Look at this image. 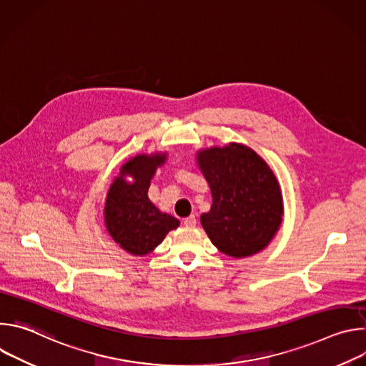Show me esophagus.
I'll return each mask as SVG.
<instances>
[{"instance_id":"esophagus-1","label":"esophagus","mask_w":366,"mask_h":366,"mask_svg":"<svg viewBox=\"0 0 366 366\" xmlns=\"http://www.w3.org/2000/svg\"><path fill=\"white\" fill-rule=\"evenodd\" d=\"M184 224H185L187 227H194V226L197 224V219H195V216H189V217L184 219Z\"/></svg>"}]
</instances>
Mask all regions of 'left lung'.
Listing matches in <instances>:
<instances>
[{
    "label": "left lung",
    "instance_id": "1",
    "mask_svg": "<svg viewBox=\"0 0 366 366\" xmlns=\"http://www.w3.org/2000/svg\"><path fill=\"white\" fill-rule=\"evenodd\" d=\"M197 164L212 189V208L201 224L213 244L232 257L264 250L284 214L280 184L250 147L229 143L197 152Z\"/></svg>",
    "mask_w": 366,
    "mask_h": 366
}]
</instances>
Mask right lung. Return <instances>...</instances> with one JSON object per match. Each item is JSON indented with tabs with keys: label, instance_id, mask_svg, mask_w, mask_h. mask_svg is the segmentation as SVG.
I'll list each match as a JSON object with an SVG mask.
<instances>
[{
	"label": "right lung",
	"instance_id": "add662e5",
	"mask_svg": "<svg viewBox=\"0 0 366 366\" xmlns=\"http://www.w3.org/2000/svg\"><path fill=\"white\" fill-rule=\"evenodd\" d=\"M167 161V153L137 154L127 161L113 181L104 208L106 227L113 240L132 254L143 256L161 244L179 226V220L162 213L147 197L150 179ZM130 176L132 182L125 181Z\"/></svg>",
	"mask_w": 366,
	"mask_h": 366
}]
</instances>
